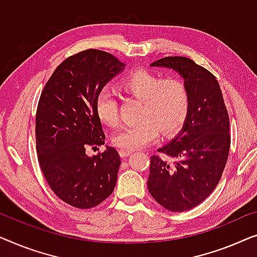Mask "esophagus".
<instances>
[{"label":"esophagus","instance_id":"34e87169","mask_svg":"<svg viewBox=\"0 0 257 257\" xmlns=\"http://www.w3.org/2000/svg\"><path fill=\"white\" fill-rule=\"evenodd\" d=\"M118 153H120V155H121L122 157H128L129 155L133 154V150H129V149H120V151H118Z\"/></svg>","mask_w":257,"mask_h":257}]
</instances>
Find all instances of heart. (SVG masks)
I'll list each match as a JSON object with an SVG mask.
<instances>
[{
  "instance_id": "obj_1",
  "label": "heart",
  "mask_w": 257,
  "mask_h": 257,
  "mask_svg": "<svg viewBox=\"0 0 257 257\" xmlns=\"http://www.w3.org/2000/svg\"><path fill=\"white\" fill-rule=\"evenodd\" d=\"M121 88L142 100L136 123L125 124L113 135L115 146L139 149L154 142L160 135L176 132L189 110L190 93L179 78L162 79L148 71H136L121 81ZM97 116L108 125L118 123L117 101L109 88H102L95 100Z\"/></svg>"
}]
</instances>
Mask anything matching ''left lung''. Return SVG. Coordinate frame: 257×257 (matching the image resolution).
<instances>
[{
  "label": "left lung",
  "mask_w": 257,
  "mask_h": 257,
  "mask_svg": "<svg viewBox=\"0 0 257 257\" xmlns=\"http://www.w3.org/2000/svg\"><path fill=\"white\" fill-rule=\"evenodd\" d=\"M171 68L190 93L189 110L180 132L150 157L148 190L171 212L201 204L221 178L228 158L229 117L219 82L211 72L186 57H165L150 64Z\"/></svg>",
  "instance_id": "1"
}]
</instances>
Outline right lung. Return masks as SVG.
Segmentation results:
<instances>
[{
	"instance_id": "1",
	"label": "right lung",
	"mask_w": 257,
	"mask_h": 257,
	"mask_svg": "<svg viewBox=\"0 0 257 257\" xmlns=\"http://www.w3.org/2000/svg\"><path fill=\"white\" fill-rule=\"evenodd\" d=\"M124 66L110 53L85 50L65 59L42 92L36 114L38 162L56 196L73 207H95L116 185V149L106 146L93 156L86 149L104 144L95 100Z\"/></svg>"
}]
</instances>
